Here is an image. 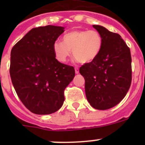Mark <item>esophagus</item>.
Here are the masks:
<instances>
[{"label": "esophagus", "mask_w": 145, "mask_h": 145, "mask_svg": "<svg viewBox=\"0 0 145 145\" xmlns=\"http://www.w3.org/2000/svg\"><path fill=\"white\" fill-rule=\"evenodd\" d=\"M75 73H76V74H78L79 72V69H78V67H75Z\"/></svg>", "instance_id": "obj_1"}]
</instances>
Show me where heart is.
Listing matches in <instances>:
<instances>
[{"label": "heart", "mask_w": 145, "mask_h": 145, "mask_svg": "<svg viewBox=\"0 0 145 145\" xmlns=\"http://www.w3.org/2000/svg\"><path fill=\"white\" fill-rule=\"evenodd\" d=\"M62 40H57L53 44L55 57L61 62L68 59L71 50L79 62H91L100 54L103 46V38L97 30L75 29L66 33Z\"/></svg>", "instance_id": "b5f03b06"}]
</instances>
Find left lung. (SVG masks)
Returning <instances> with one entry per match:
<instances>
[{
	"instance_id": "obj_1",
	"label": "left lung",
	"mask_w": 145,
	"mask_h": 145,
	"mask_svg": "<svg viewBox=\"0 0 145 145\" xmlns=\"http://www.w3.org/2000/svg\"><path fill=\"white\" fill-rule=\"evenodd\" d=\"M103 38L100 54L80 67L85 78L87 100L93 108L107 110L117 105L126 95L131 84L130 48L118 33L93 25Z\"/></svg>"
}]
</instances>
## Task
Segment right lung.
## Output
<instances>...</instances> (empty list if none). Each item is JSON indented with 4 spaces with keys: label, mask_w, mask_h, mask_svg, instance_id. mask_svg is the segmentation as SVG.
Returning a JSON list of instances; mask_svg holds the SVG:
<instances>
[{
    "label": "right lung",
    "mask_w": 145,
    "mask_h": 145,
    "mask_svg": "<svg viewBox=\"0 0 145 145\" xmlns=\"http://www.w3.org/2000/svg\"><path fill=\"white\" fill-rule=\"evenodd\" d=\"M64 29L53 25L33 28L11 49L12 84L23 105L37 115L59 110L65 88L75 77L73 67L59 62L53 51Z\"/></svg>",
    "instance_id": "1"
}]
</instances>
